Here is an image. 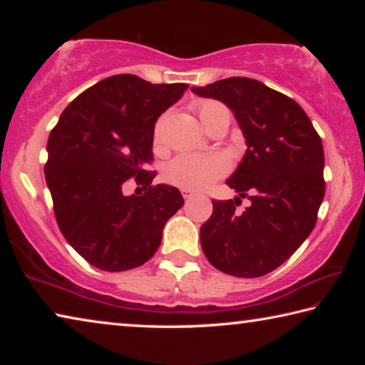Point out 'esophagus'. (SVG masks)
<instances>
[{
  "instance_id": "esophagus-1",
  "label": "esophagus",
  "mask_w": 365,
  "mask_h": 365,
  "mask_svg": "<svg viewBox=\"0 0 365 365\" xmlns=\"http://www.w3.org/2000/svg\"><path fill=\"white\" fill-rule=\"evenodd\" d=\"M182 195H183L185 200H190V197H193L196 193H195V191H191V190H182Z\"/></svg>"
}]
</instances>
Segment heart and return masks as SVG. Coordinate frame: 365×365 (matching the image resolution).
Segmentation results:
<instances>
[{
    "label": "heart",
    "instance_id": "1",
    "mask_svg": "<svg viewBox=\"0 0 365 365\" xmlns=\"http://www.w3.org/2000/svg\"><path fill=\"white\" fill-rule=\"evenodd\" d=\"M195 110L202 125L209 132L222 120L230 123V110L227 106L214 101L202 100L195 104ZM160 133V123L156 127V140ZM228 172V160L222 154H182L168 164L164 170V178L174 187L200 191L224 177Z\"/></svg>",
    "mask_w": 365,
    "mask_h": 365
}]
</instances>
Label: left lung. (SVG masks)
Instances as JSON below:
<instances>
[{
  "mask_svg": "<svg viewBox=\"0 0 365 365\" xmlns=\"http://www.w3.org/2000/svg\"><path fill=\"white\" fill-rule=\"evenodd\" d=\"M191 91L225 103L246 138L245 158L227 185L235 200L212 201L201 248L224 274L255 279L275 270L316 227L325 195L322 140L298 103L248 77ZM240 197L252 205L240 215Z\"/></svg>",
  "mask_w": 365,
  "mask_h": 365,
  "instance_id": "8db88e82",
  "label": "left lung"
}]
</instances>
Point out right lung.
<instances>
[{"instance_id": "1", "label": "right lung", "mask_w": 365, "mask_h": 365, "mask_svg": "<svg viewBox=\"0 0 365 365\" xmlns=\"http://www.w3.org/2000/svg\"><path fill=\"white\" fill-rule=\"evenodd\" d=\"M185 83H150L132 73L101 80L61 114L48 138L45 177L59 230L86 262L106 272L140 267L183 206L175 187L151 185L158 117L180 100ZM135 177L147 191L125 197Z\"/></svg>"}]
</instances>
